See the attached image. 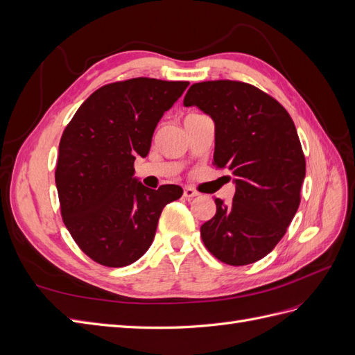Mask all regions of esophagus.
Returning a JSON list of instances; mask_svg holds the SVG:
<instances>
[{
	"instance_id": "obj_1",
	"label": "esophagus",
	"mask_w": 355,
	"mask_h": 355,
	"mask_svg": "<svg viewBox=\"0 0 355 355\" xmlns=\"http://www.w3.org/2000/svg\"><path fill=\"white\" fill-rule=\"evenodd\" d=\"M197 196H198V192H197L194 188H191V187L184 188V197H185L187 200H191V198H194V197H197Z\"/></svg>"
}]
</instances>
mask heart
I'll return each mask as SVG.
<instances>
[{"mask_svg":"<svg viewBox=\"0 0 355 355\" xmlns=\"http://www.w3.org/2000/svg\"><path fill=\"white\" fill-rule=\"evenodd\" d=\"M192 115H196V114H192Z\"/></svg>","mask_w":355,"mask_h":355,"instance_id":"b5f03b06","label":"heart"}]
</instances>
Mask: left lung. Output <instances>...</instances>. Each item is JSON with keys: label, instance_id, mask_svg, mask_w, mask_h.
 I'll use <instances>...</instances> for the list:
<instances>
[{"label": "left lung", "instance_id": "8db88e82", "mask_svg": "<svg viewBox=\"0 0 355 355\" xmlns=\"http://www.w3.org/2000/svg\"><path fill=\"white\" fill-rule=\"evenodd\" d=\"M185 106L214 121L213 164L234 175L231 204L201 227L207 250L223 263L262 259L283 239L300 202L305 157L288 112L252 84L231 80L192 84Z\"/></svg>", "mask_w": 355, "mask_h": 355}]
</instances>
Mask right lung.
Wrapping results in <instances>:
<instances>
[{
  "instance_id": "add662e5",
  "label": "right lung",
  "mask_w": 355,
  "mask_h": 355,
  "mask_svg": "<svg viewBox=\"0 0 355 355\" xmlns=\"http://www.w3.org/2000/svg\"><path fill=\"white\" fill-rule=\"evenodd\" d=\"M188 85L145 77L103 85L63 132L55 175L62 218L94 262H136L153 244L166 204L182 197L178 185L144 187L133 166L148 155L161 116Z\"/></svg>"
}]
</instances>
